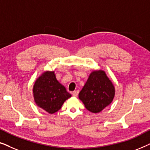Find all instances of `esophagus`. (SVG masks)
<instances>
[{"label":"esophagus","mask_w":150,"mask_h":150,"mask_svg":"<svg viewBox=\"0 0 150 150\" xmlns=\"http://www.w3.org/2000/svg\"><path fill=\"white\" fill-rule=\"evenodd\" d=\"M71 93H72V95L74 96H75V97H77L78 95H79V91H74Z\"/></svg>","instance_id":"esophagus-1"}]
</instances>
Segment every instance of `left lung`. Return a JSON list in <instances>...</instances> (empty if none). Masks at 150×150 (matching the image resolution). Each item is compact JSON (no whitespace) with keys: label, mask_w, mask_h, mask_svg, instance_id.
I'll list each match as a JSON object with an SVG mask.
<instances>
[{"label":"left lung","mask_w":150,"mask_h":150,"mask_svg":"<svg viewBox=\"0 0 150 150\" xmlns=\"http://www.w3.org/2000/svg\"><path fill=\"white\" fill-rule=\"evenodd\" d=\"M115 91L114 86L105 71L96 70L89 75L79 98L88 110L98 113L111 103Z\"/></svg>","instance_id":"obj_1"}]
</instances>
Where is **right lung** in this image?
<instances>
[{
  "label": "right lung",
  "instance_id": "right-lung-1",
  "mask_svg": "<svg viewBox=\"0 0 150 150\" xmlns=\"http://www.w3.org/2000/svg\"><path fill=\"white\" fill-rule=\"evenodd\" d=\"M33 97L39 107L53 114L61 109L65 100L71 95L56 79L54 71H45L36 80Z\"/></svg>",
  "mask_w": 150,
  "mask_h": 150
}]
</instances>
